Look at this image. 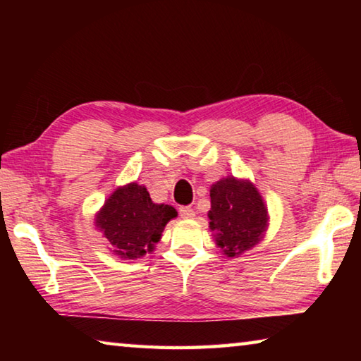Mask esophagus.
<instances>
[{
	"mask_svg": "<svg viewBox=\"0 0 361 361\" xmlns=\"http://www.w3.org/2000/svg\"><path fill=\"white\" fill-rule=\"evenodd\" d=\"M180 216L183 219H192L195 216V212L191 207H180Z\"/></svg>",
	"mask_w": 361,
	"mask_h": 361,
	"instance_id": "34e87169",
	"label": "esophagus"
}]
</instances>
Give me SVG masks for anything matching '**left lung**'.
<instances>
[{
    "label": "left lung",
    "instance_id": "left-lung-1",
    "mask_svg": "<svg viewBox=\"0 0 361 361\" xmlns=\"http://www.w3.org/2000/svg\"><path fill=\"white\" fill-rule=\"evenodd\" d=\"M210 231L228 258H239L264 239L269 228L267 205L248 178L226 176L210 188Z\"/></svg>",
    "mask_w": 361,
    "mask_h": 361
}]
</instances>
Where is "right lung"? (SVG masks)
Listing matches in <instances>:
<instances>
[{"label": "right lung", "mask_w": 361, "mask_h": 361, "mask_svg": "<svg viewBox=\"0 0 361 361\" xmlns=\"http://www.w3.org/2000/svg\"><path fill=\"white\" fill-rule=\"evenodd\" d=\"M178 216L172 205L156 204L137 181L116 188L95 213V228L108 240V250L121 259H138L154 252L164 228Z\"/></svg>", "instance_id": "right-lung-1"}]
</instances>
